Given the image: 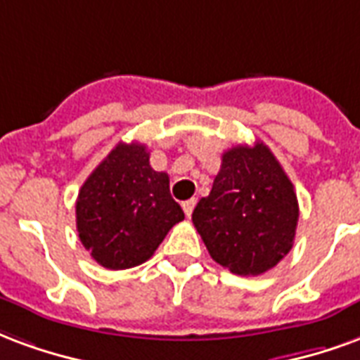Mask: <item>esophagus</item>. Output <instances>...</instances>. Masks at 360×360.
Segmentation results:
<instances>
[{"mask_svg":"<svg viewBox=\"0 0 360 360\" xmlns=\"http://www.w3.org/2000/svg\"><path fill=\"white\" fill-rule=\"evenodd\" d=\"M195 203H198V199H188V201H184L182 203V209L184 212H186V217L190 219L191 212H193V207H195Z\"/></svg>","mask_w":360,"mask_h":360,"instance_id":"esophagus-1","label":"esophagus"}]
</instances>
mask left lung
<instances>
[{
    "label": "left lung",
    "mask_w": 360,
    "mask_h": 360,
    "mask_svg": "<svg viewBox=\"0 0 360 360\" xmlns=\"http://www.w3.org/2000/svg\"><path fill=\"white\" fill-rule=\"evenodd\" d=\"M209 255L240 276L274 269L293 245L299 220L293 184L263 141L222 155L212 190L191 214Z\"/></svg>",
    "instance_id": "obj_1"
}]
</instances>
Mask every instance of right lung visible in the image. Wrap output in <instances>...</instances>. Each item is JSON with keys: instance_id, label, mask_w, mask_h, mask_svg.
<instances>
[{"instance_id": "right-lung-1", "label": "right lung", "mask_w": 360, "mask_h": 360, "mask_svg": "<svg viewBox=\"0 0 360 360\" xmlns=\"http://www.w3.org/2000/svg\"><path fill=\"white\" fill-rule=\"evenodd\" d=\"M180 220L184 211L170 195L169 174L151 169L143 143L120 141L76 199L80 241L109 270L146 263Z\"/></svg>"}]
</instances>
